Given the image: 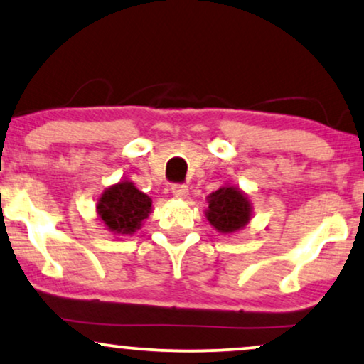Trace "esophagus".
<instances>
[{
  "label": "esophagus",
  "mask_w": 364,
  "mask_h": 364,
  "mask_svg": "<svg viewBox=\"0 0 364 364\" xmlns=\"http://www.w3.org/2000/svg\"><path fill=\"white\" fill-rule=\"evenodd\" d=\"M187 192H188V187L186 183H173L172 186V193L176 197H186Z\"/></svg>",
  "instance_id": "esophagus-1"
}]
</instances>
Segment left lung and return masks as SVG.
Wrapping results in <instances>:
<instances>
[{
  "instance_id": "1",
  "label": "left lung",
  "mask_w": 364,
  "mask_h": 364,
  "mask_svg": "<svg viewBox=\"0 0 364 364\" xmlns=\"http://www.w3.org/2000/svg\"><path fill=\"white\" fill-rule=\"evenodd\" d=\"M207 219L219 232H234L249 223L251 205L237 188L223 187L209 196Z\"/></svg>"
}]
</instances>
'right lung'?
Masks as SVG:
<instances>
[{"label": "right lung", "instance_id": "add662e5", "mask_svg": "<svg viewBox=\"0 0 364 364\" xmlns=\"http://www.w3.org/2000/svg\"><path fill=\"white\" fill-rule=\"evenodd\" d=\"M152 200L134 183L120 182L102 193L98 200V215L115 234H132L147 219Z\"/></svg>", "mask_w": 364, "mask_h": 364}]
</instances>
